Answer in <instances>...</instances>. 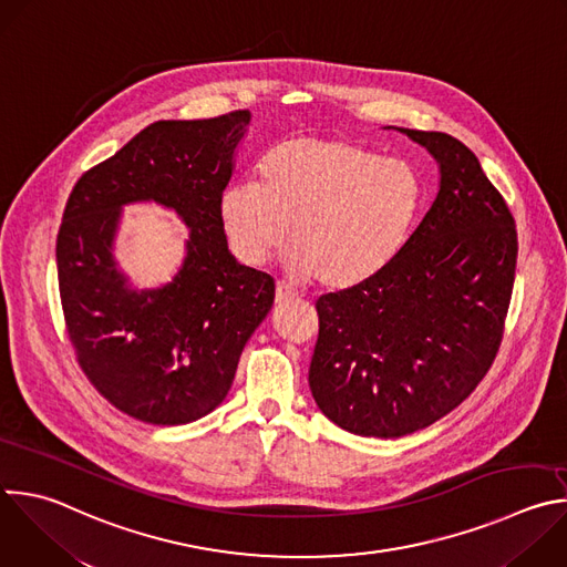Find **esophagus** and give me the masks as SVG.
Masks as SVG:
<instances>
[{
  "label": "esophagus",
  "instance_id": "esophagus-1",
  "mask_svg": "<svg viewBox=\"0 0 567 567\" xmlns=\"http://www.w3.org/2000/svg\"><path fill=\"white\" fill-rule=\"evenodd\" d=\"M300 296L296 293V291H291L289 287H285V285H278L276 287V305H289V302H293V300H298Z\"/></svg>",
  "mask_w": 567,
  "mask_h": 567
}]
</instances>
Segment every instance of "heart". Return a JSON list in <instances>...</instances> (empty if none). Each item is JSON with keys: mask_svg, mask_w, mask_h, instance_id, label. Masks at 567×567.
<instances>
[{"mask_svg": "<svg viewBox=\"0 0 567 567\" xmlns=\"http://www.w3.org/2000/svg\"><path fill=\"white\" fill-rule=\"evenodd\" d=\"M423 200L419 173L340 137H291L260 164V182L231 184L220 218L236 258L262 267L291 229L287 269L327 289L379 276L405 245Z\"/></svg>", "mask_w": 567, "mask_h": 567, "instance_id": "b5f03b06", "label": "heart"}]
</instances>
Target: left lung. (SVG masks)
Returning <instances> with one entry per match:
<instances>
[{"instance_id":"obj_1","label":"left lung","mask_w":567,"mask_h":567,"mask_svg":"<svg viewBox=\"0 0 567 567\" xmlns=\"http://www.w3.org/2000/svg\"><path fill=\"white\" fill-rule=\"evenodd\" d=\"M441 166L439 196L371 280L316 300L309 388L358 436L399 439L458 408L503 340L516 227L476 155L439 131L401 128Z\"/></svg>"}]
</instances>
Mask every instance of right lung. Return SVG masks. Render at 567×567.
Instances as JSON below:
<instances>
[{"label": "right lung", "instance_id": "obj_1", "mask_svg": "<svg viewBox=\"0 0 567 567\" xmlns=\"http://www.w3.org/2000/svg\"><path fill=\"white\" fill-rule=\"evenodd\" d=\"M251 115L159 120L89 168L58 234L69 340L89 383L120 412L184 425L231 390L240 353L274 305V278L229 254L220 200ZM155 199L193 229L173 284L137 292L112 260L121 207Z\"/></svg>", "mask_w": 567, "mask_h": 567}]
</instances>
